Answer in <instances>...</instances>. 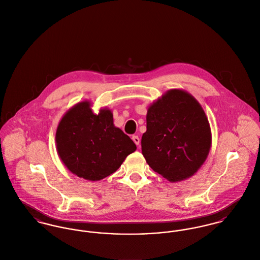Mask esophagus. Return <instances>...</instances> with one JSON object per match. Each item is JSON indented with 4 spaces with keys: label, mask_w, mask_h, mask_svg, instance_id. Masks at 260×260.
I'll return each instance as SVG.
<instances>
[{
    "label": "esophagus",
    "mask_w": 260,
    "mask_h": 260,
    "mask_svg": "<svg viewBox=\"0 0 260 260\" xmlns=\"http://www.w3.org/2000/svg\"><path fill=\"white\" fill-rule=\"evenodd\" d=\"M132 140L134 141V143H135L137 146L140 145V138H139L138 136H135V135H134V136L132 137Z\"/></svg>",
    "instance_id": "esophagus-1"
}]
</instances>
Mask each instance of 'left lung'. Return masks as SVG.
<instances>
[{
  "mask_svg": "<svg viewBox=\"0 0 260 260\" xmlns=\"http://www.w3.org/2000/svg\"><path fill=\"white\" fill-rule=\"evenodd\" d=\"M212 143L207 116L185 90L171 89L148 108L142 154L171 182L189 178L207 158Z\"/></svg>",
  "mask_w": 260,
  "mask_h": 260,
  "instance_id": "1",
  "label": "left lung"
}]
</instances>
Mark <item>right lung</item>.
<instances>
[{"label":"right lung","instance_id":"right-lung-1","mask_svg":"<svg viewBox=\"0 0 260 260\" xmlns=\"http://www.w3.org/2000/svg\"><path fill=\"white\" fill-rule=\"evenodd\" d=\"M57 152L71 173L96 181L116 172L137 147L113 124L112 112L103 108L94 114L89 102L74 105L56 131Z\"/></svg>","mask_w":260,"mask_h":260}]
</instances>
